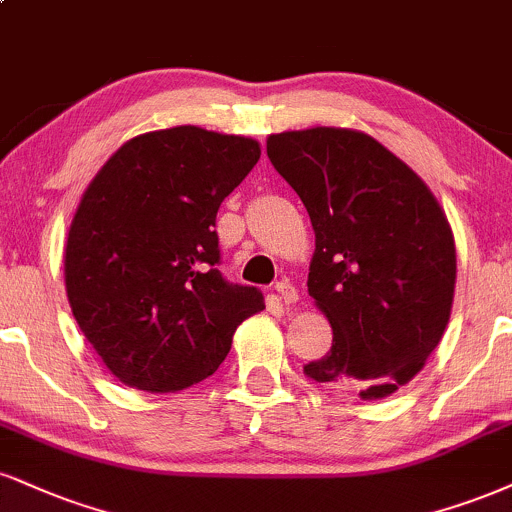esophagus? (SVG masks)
I'll list each match as a JSON object with an SVG mask.
<instances>
[{
    "instance_id": "1",
    "label": "esophagus",
    "mask_w": 512,
    "mask_h": 512,
    "mask_svg": "<svg viewBox=\"0 0 512 512\" xmlns=\"http://www.w3.org/2000/svg\"><path fill=\"white\" fill-rule=\"evenodd\" d=\"M274 291H276V295H279L281 303H286V305H293L295 300H298V288H295L288 279H283V281L276 283Z\"/></svg>"
}]
</instances>
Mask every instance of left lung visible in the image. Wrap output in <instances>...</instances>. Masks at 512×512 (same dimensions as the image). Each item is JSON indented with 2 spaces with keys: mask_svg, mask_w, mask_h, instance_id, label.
<instances>
[{
  "mask_svg": "<svg viewBox=\"0 0 512 512\" xmlns=\"http://www.w3.org/2000/svg\"><path fill=\"white\" fill-rule=\"evenodd\" d=\"M267 155L310 214L307 291L334 329L305 377L365 400L391 396L424 367L451 317L446 214L422 178L365 133H276Z\"/></svg>",
  "mask_w": 512,
  "mask_h": 512,
  "instance_id": "1",
  "label": "left lung"
}]
</instances>
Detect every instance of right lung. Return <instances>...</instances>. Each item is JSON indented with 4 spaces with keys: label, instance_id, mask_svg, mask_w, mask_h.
Returning <instances> with one entry per match:
<instances>
[{
    "label": "right lung",
    "instance_id": "obj_1",
    "mask_svg": "<svg viewBox=\"0 0 512 512\" xmlns=\"http://www.w3.org/2000/svg\"><path fill=\"white\" fill-rule=\"evenodd\" d=\"M260 145L176 126L128 140L92 178L66 240L73 317L116 379L171 393L219 369L233 331L264 310L226 281L217 212Z\"/></svg>",
    "mask_w": 512,
    "mask_h": 512
}]
</instances>
